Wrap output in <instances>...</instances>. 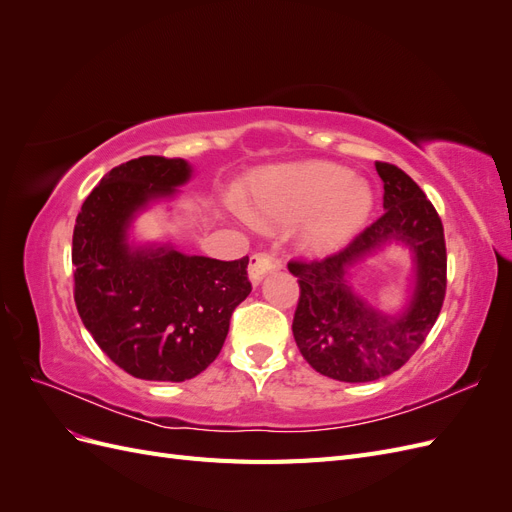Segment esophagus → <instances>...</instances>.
I'll return each mask as SVG.
<instances>
[{"instance_id": "esophagus-1", "label": "esophagus", "mask_w": 512, "mask_h": 512, "mask_svg": "<svg viewBox=\"0 0 512 512\" xmlns=\"http://www.w3.org/2000/svg\"><path fill=\"white\" fill-rule=\"evenodd\" d=\"M280 267H282V262L277 260L275 256H271V254H267V252L254 254V256L250 258V280H252V284H254V286L260 284L262 277H265L269 271L280 269Z\"/></svg>"}]
</instances>
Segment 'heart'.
Here are the masks:
<instances>
[{
  "label": "heart",
  "mask_w": 512,
  "mask_h": 512,
  "mask_svg": "<svg viewBox=\"0 0 512 512\" xmlns=\"http://www.w3.org/2000/svg\"><path fill=\"white\" fill-rule=\"evenodd\" d=\"M376 196L369 183L335 162H301L265 168L252 179L245 213L260 226L303 224V243L329 254L367 226Z\"/></svg>",
  "instance_id": "1"
}]
</instances>
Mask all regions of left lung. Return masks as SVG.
Masks as SVG:
<instances>
[{
    "label": "left lung",
    "mask_w": 512,
    "mask_h": 512,
    "mask_svg": "<svg viewBox=\"0 0 512 512\" xmlns=\"http://www.w3.org/2000/svg\"><path fill=\"white\" fill-rule=\"evenodd\" d=\"M384 183V213L346 250L322 260H292L301 297L292 335L318 374L339 382H371L393 374L421 348L436 324L446 292L444 228L423 190L404 170L376 162ZM395 242L413 254V290L397 315L363 300L347 280L356 264Z\"/></svg>",
    "instance_id": "obj_1"
}]
</instances>
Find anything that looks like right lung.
Listing matches in <instances>:
<instances>
[{"instance_id": "right-lung-1", "label": "right lung", "mask_w": 512, "mask_h": 512, "mask_svg": "<svg viewBox=\"0 0 512 512\" xmlns=\"http://www.w3.org/2000/svg\"><path fill=\"white\" fill-rule=\"evenodd\" d=\"M194 168L143 156L115 166L85 198L72 237L74 301L102 352L130 376L183 382L220 354L252 292L247 256L215 260L173 243L130 241L138 213L179 194Z\"/></svg>"}]
</instances>
